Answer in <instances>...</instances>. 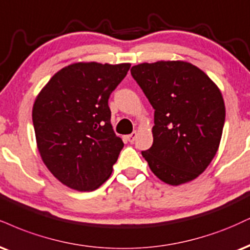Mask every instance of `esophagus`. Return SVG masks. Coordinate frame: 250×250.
<instances>
[{"mask_svg":"<svg viewBox=\"0 0 250 250\" xmlns=\"http://www.w3.org/2000/svg\"><path fill=\"white\" fill-rule=\"evenodd\" d=\"M136 137H137V133H136V131H134V133H131L130 135H128L127 140H128L130 143H133L134 141H135V138H136Z\"/></svg>","mask_w":250,"mask_h":250,"instance_id":"1","label":"esophagus"}]
</instances>
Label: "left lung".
<instances>
[{"label": "left lung", "instance_id": "1", "mask_svg": "<svg viewBox=\"0 0 250 250\" xmlns=\"http://www.w3.org/2000/svg\"><path fill=\"white\" fill-rule=\"evenodd\" d=\"M130 72L155 109L154 143L142 151L149 167L169 185L195 179L220 144L226 116L220 89L182 60L143 62Z\"/></svg>", "mask_w": 250, "mask_h": 250}]
</instances>
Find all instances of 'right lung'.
<instances>
[{
	"label": "right lung",
	"mask_w": 250,
	"mask_h": 250,
	"mask_svg": "<svg viewBox=\"0 0 250 250\" xmlns=\"http://www.w3.org/2000/svg\"><path fill=\"white\" fill-rule=\"evenodd\" d=\"M130 64L74 62L51 78L32 108L39 154L60 183L93 191L109 178L123 142L110 123L108 99Z\"/></svg>",
	"instance_id": "add662e5"
}]
</instances>
